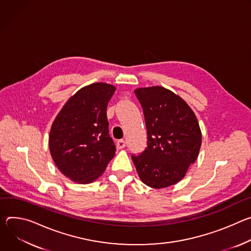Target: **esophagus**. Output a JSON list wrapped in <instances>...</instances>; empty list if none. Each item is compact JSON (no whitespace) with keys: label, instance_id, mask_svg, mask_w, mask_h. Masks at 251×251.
I'll use <instances>...</instances> for the list:
<instances>
[{"label":"esophagus","instance_id":"esophagus-1","mask_svg":"<svg viewBox=\"0 0 251 251\" xmlns=\"http://www.w3.org/2000/svg\"><path fill=\"white\" fill-rule=\"evenodd\" d=\"M126 141H124V140H120V141H118V143H117V148H118L119 150H122V149L126 148Z\"/></svg>","mask_w":251,"mask_h":251}]
</instances>
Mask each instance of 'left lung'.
I'll list each match as a JSON object with an SVG mask.
<instances>
[{"label":"left lung","instance_id":"1","mask_svg":"<svg viewBox=\"0 0 251 251\" xmlns=\"http://www.w3.org/2000/svg\"><path fill=\"white\" fill-rule=\"evenodd\" d=\"M148 131V147L132 154L138 176L152 188H163L181 180L199 156L201 131L189 105L163 87L134 91Z\"/></svg>","mask_w":251,"mask_h":251}]
</instances>
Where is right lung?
Masks as SVG:
<instances>
[{
    "mask_svg": "<svg viewBox=\"0 0 251 251\" xmlns=\"http://www.w3.org/2000/svg\"><path fill=\"white\" fill-rule=\"evenodd\" d=\"M116 87L95 82L77 91L54 119L49 136L50 155L60 172L77 183H91L115 156L106 106Z\"/></svg>",
    "mask_w": 251,
    "mask_h": 251,
    "instance_id": "add662e5",
    "label": "right lung"
}]
</instances>
